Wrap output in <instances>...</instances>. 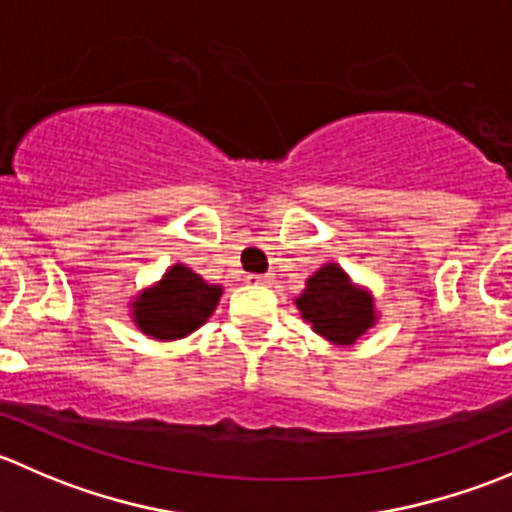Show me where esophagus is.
Masks as SVG:
<instances>
[{
  "instance_id": "esophagus-1",
  "label": "esophagus",
  "mask_w": 512,
  "mask_h": 512,
  "mask_svg": "<svg viewBox=\"0 0 512 512\" xmlns=\"http://www.w3.org/2000/svg\"><path fill=\"white\" fill-rule=\"evenodd\" d=\"M245 282L255 287H267L272 285V275H245Z\"/></svg>"
}]
</instances>
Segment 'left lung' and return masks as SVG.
I'll use <instances>...</instances> for the list:
<instances>
[{
	"label": "left lung",
	"instance_id": "8db88e82",
	"mask_svg": "<svg viewBox=\"0 0 512 512\" xmlns=\"http://www.w3.org/2000/svg\"><path fill=\"white\" fill-rule=\"evenodd\" d=\"M295 305L317 335L340 347L355 345L377 322L372 292L355 285L337 262H327L307 277Z\"/></svg>",
	"mask_w": 512,
	"mask_h": 512
}]
</instances>
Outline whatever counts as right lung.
Returning a JSON list of instances; mask_svg holds the SVG:
<instances>
[{
	"label": "right lung",
	"mask_w": 512,
	"mask_h": 512,
	"mask_svg": "<svg viewBox=\"0 0 512 512\" xmlns=\"http://www.w3.org/2000/svg\"><path fill=\"white\" fill-rule=\"evenodd\" d=\"M220 297V285H210L190 267L177 262L162 280L135 295L130 315L145 335L172 342L200 330L212 317Z\"/></svg>",
	"instance_id": "right-lung-1"
}]
</instances>
